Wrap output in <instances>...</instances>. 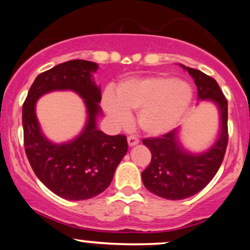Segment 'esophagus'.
<instances>
[{"label": "esophagus", "mask_w": 250, "mask_h": 250, "mask_svg": "<svg viewBox=\"0 0 250 250\" xmlns=\"http://www.w3.org/2000/svg\"><path fill=\"white\" fill-rule=\"evenodd\" d=\"M128 145H129V147H134V146H136V145H139V139H136V137L135 136H128Z\"/></svg>", "instance_id": "esophagus-1"}]
</instances>
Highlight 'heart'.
<instances>
[{
    "label": "heart",
    "instance_id": "obj_1",
    "mask_svg": "<svg viewBox=\"0 0 250 250\" xmlns=\"http://www.w3.org/2000/svg\"><path fill=\"white\" fill-rule=\"evenodd\" d=\"M193 100V90L186 82L162 76L129 79L116 89L107 90L102 105L116 125L129 121L128 111L137 110V123L146 134L161 136L176 127Z\"/></svg>",
    "mask_w": 250,
    "mask_h": 250
}]
</instances>
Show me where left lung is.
Segmentation results:
<instances>
[{"instance_id":"left-lung-1","label":"left lung","mask_w":250,"mask_h":250,"mask_svg":"<svg viewBox=\"0 0 250 250\" xmlns=\"http://www.w3.org/2000/svg\"><path fill=\"white\" fill-rule=\"evenodd\" d=\"M193 77L197 100L210 101L220 115L219 134L213 145L202 153H191L180 141V130L174 129L161 137L145 139L151 161L142 171V181L149 191L167 200H183L202 190L219 170L228 143V102L213 77L180 64Z\"/></svg>"}]
</instances>
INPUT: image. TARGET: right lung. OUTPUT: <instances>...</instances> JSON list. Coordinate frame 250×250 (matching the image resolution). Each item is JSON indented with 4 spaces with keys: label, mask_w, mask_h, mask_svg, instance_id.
Here are the masks:
<instances>
[{
    "label": "right lung",
    "mask_w": 250,
    "mask_h": 250,
    "mask_svg": "<svg viewBox=\"0 0 250 250\" xmlns=\"http://www.w3.org/2000/svg\"><path fill=\"white\" fill-rule=\"evenodd\" d=\"M97 69V63L84 60L55 65L36 77L22 108L24 149L31 168L45 187L65 200H88L104 191L128 150L125 135L110 136L97 129L102 115L101 88L94 81ZM59 90L76 92L87 109L82 133L63 144L44 136L35 108L40 97Z\"/></svg>",
    "instance_id": "obj_1"
}]
</instances>
